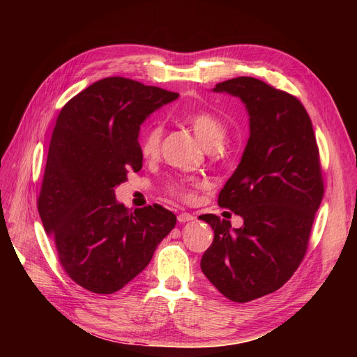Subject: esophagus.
Masks as SVG:
<instances>
[{
	"label": "esophagus",
	"instance_id": "34e87169",
	"mask_svg": "<svg viewBox=\"0 0 357 357\" xmlns=\"http://www.w3.org/2000/svg\"><path fill=\"white\" fill-rule=\"evenodd\" d=\"M177 219H178V222H180V223H186V222L193 220L195 218H193V215H192V214H189V213H180V214L177 215Z\"/></svg>",
	"mask_w": 357,
	"mask_h": 357
}]
</instances>
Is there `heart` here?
<instances>
[{
  "instance_id": "heart-1",
  "label": "heart",
  "mask_w": 357,
  "mask_h": 357,
  "mask_svg": "<svg viewBox=\"0 0 357 357\" xmlns=\"http://www.w3.org/2000/svg\"><path fill=\"white\" fill-rule=\"evenodd\" d=\"M185 121L190 126L193 134L197 135V138L207 149H214L222 143L226 129L220 119L215 114L207 110H199L188 114ZM162 135H164V126L159 122H153L146 128L142 139H139V152H142L146 159H152L159 155ZM199 188L201 183L197 180L177 178L168 183L167 192L171 193L172 197L180 198L181 201L190 202L195 199Z\"/></svg>"
}]
</instances>
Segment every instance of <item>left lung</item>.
Returning a JSON list of instances; mask_svg holds the SVG:
<instances>
[{
  "label": "left lung",
  "instance_id": "obj_1",
  "mask_svg": "<svg viewBox=\"0 0 357 357\" xmlns=\"http://www.w3.org/2000/svg\"><path fill=\"white\" fill-rule=\"evenodd\" d=\"M213 91L245 104L250 137L218 199L244 225L231 229L219 215H199L214 231L201 269L223 296L243 304L273 294L294 275L325 186L316 135L296 96L253 77L226 80Z\"/></svg>",
  "mask_w": 357,
  "mask_h": 357
}]
</instances>
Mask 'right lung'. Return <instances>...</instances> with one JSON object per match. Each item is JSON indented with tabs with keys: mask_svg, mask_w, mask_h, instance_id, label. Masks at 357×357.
I'll return each instance as SVG.
<instances>
[{
	"mask_svg": "<svg viewBox=\"0 0 357 357\" xmlns=\"http://www.w3.org/2000/svg\"><path fill=\"white\" fill-rule=\"evenodd\" d=\"M177 92L125 77L95 82L62 107L37 199L63 271L100 295L121 290L149 265L176 226L159 204L129 211L114 188L139 171L144 119Z\"/></svg>",
	"mask_w": 357,
	"mask_h": 357,
	"instance_id": "right-lung-1",
	"label": "right lung"
}]
</instances>
